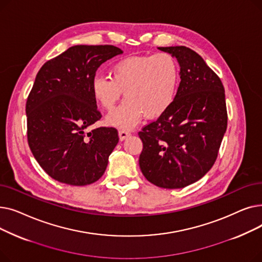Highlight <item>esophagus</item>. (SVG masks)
Returning <instances> with one entry per match:
<instances>
[{
  "instance_id": "34e87169",
  "label": "esophagus",
  "mask_w": 262,
  "mask_h": 262,
  "mask_svg": "<svg viewBox=\"0 0 262 262\" xmlns=\"http://www.w3.org/2000/svg\"><path fill=\"white\" fill-rule=\"evenodd\" d=\"M129 136H130V133L127 132V130H124V129L119 130V138H120L121 141H123L124 139H126L127 137H129Z\"/></svg>"
}]
</instances>
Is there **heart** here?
Instances as JSON below:
<instances>
[{"label":"heart","instance_id":"b5f03b06","mask_svg":"<svg viewBox=\"0 0 262 262\" xmlns=\"http://www.w3.org/2000/svg\"><path fill=\"white\" fill-rule=\"evenodd\" d=\"M110 77L95 76L91 91L94 100L112 113L124 92V102L107 119L109 125L129 129L144 116L155 120L173 105L180 86V66L172 54L132 55L117 60L109 69Z\"/></svg>","mask_w":262,"mask_h":262}]
</instances>
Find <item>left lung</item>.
<instances>
[{
  "label": "left lung",
  "mask_w": 262,
  "mask_h": 262,
  "mask_svg": "<svg viewBox=\"0 0 262 262\" xmlns=\"http://www.w3.org/2000/svg\"><path fill=\"white\" fill-rule=\"evenodd\" d=\"M181 66V82L168 112L138 133L143 143L139 166L160 188L178 189L198 182L214 164L227 128L221 79L187 47L158 48Z\"/></svg>",
  "instance_id": "1"
}]
</instances>
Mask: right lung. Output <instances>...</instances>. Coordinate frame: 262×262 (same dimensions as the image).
Segmentation results:
<instances>
[{
  "label": "right lung",
  "mask_w": 262,
  "mask_h": 262,
  "mask_svg": "<svg viewBox=\"0 0 262 262\" xmlns=\"http://www.w3.org/2000/svg\"><path fill=\"white\" fill-rule=\"evenodd\" d=\"M115 46H74L48 60L27 96V141L55 181L90 185L102 177L119 142L115 127L86 133L102 118L91 91L102 63L122 54Z\"/></svg>",
  "instance_id": "add662e5"
}]
</instances>
